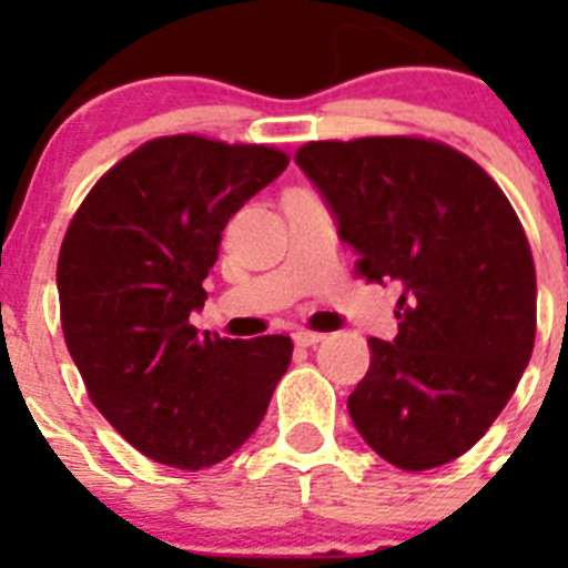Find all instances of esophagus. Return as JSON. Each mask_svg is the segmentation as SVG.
I'll return each instance as SVG.
<instances>
[{
    "mask_svg": "<svg viewBox=\"0 0 568 568\" xmlns=\"http://www.w3.org/2000/svg\"><path fill=\"white\" fill-rule=\"evenodd\" d=\"M324 338H327V335L313 333V329H298V333H293V341L298 346H315V344H321Z\"/></svg>",
    "mask_w": 568,
    "mask_h": 568,
    "instance_id": "34e87169",
    "label": "esophagus"
}]
</instances>
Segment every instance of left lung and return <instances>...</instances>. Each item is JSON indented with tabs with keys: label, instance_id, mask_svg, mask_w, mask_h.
Listing matches in <instances>:
<instances>
[{
	"label": "left lung",
	"instance_id": "left-lung-1",
	"mask_svg": "<svg viewBox=\"0 0 568 568\" xmlns=\"http://www.w3.org/2000/svg\"><path fill=\"white\" fill-rule=\"evenodd\" d=\"M295 164L324 195L366 281L398 295V335L346 400L361 438L406 471L478 444L535 346V264L504 190L426 139L310 142Z\"/></svg>",
	"mask_w": 568,
	"mask_h": 568
}]
</instances>
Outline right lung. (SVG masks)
Segmentation results:
<instances>
[{
  "instance_id": "obj_1",
  "label": "right lung",
  "mask_w": 568,
  "mask_h": 568,
  "mask_svg": "<svg viewBox=\"0 0 568 568\" xmlns=\"http://www.w3.org/2000/svg\"><path fill=\"white\" fill-rule=\"evenodd\" d=\"M287 164L264 144L153 139L108 170L70 222L57 267L68 353L99 413L159 464L230 458L287 373V335L219 338L190 324L222 230Z\"/></svg>"
}]
</instances>
